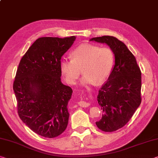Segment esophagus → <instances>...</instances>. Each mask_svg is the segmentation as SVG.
Masks as SVG:
<instances>
[{"instance_id": "34e87169", "label": "esophagus", "mask_w": 158, "mask_h": 158, "mask_svg": "<svg viewBox=\"0 0 158 158\" xmlns=\"http://www.w3.org/2000/svg\"><path fill=\"white\" fill-rule=\"evenodd\" d=\"M79 106H81V107H89L90 106V103L88 102H86V101H79L78 102Z\"/></svg>"}]
</instances>
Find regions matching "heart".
Returning <instances> with one entry per match:
<instances>
[{"instance_id":"b5f03b06","label":"heart","mask_w":158,"mask_h":158,"mask_svg":"<svg viewBox=\"0 0 158 158\" xmlns=\"http://www.w3.org/2000/svg\"><path fill=\"white\" fill-rule=\"evenodd\" d=\"M71 57L60 62L61 74L70 85L76 83L81 69L84 74L82 86L101 84L108 78L114 63V53L110 48L92 44L80 45L71 52Z\"/></svg>"}]
</instances>
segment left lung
<instances>
[{"mask_svg":"<svg viewBox=\"0 0 158 158\" xmlns=\"http://www.w3.org/2000/svg\"><path fill=\"white\" fill-rule=\"evenodd\" d=\"M90 41L106 44L114 56L113 69L97 97L103 114L96 122L99 129L112 132L127 124L141 104V72L134 55L117 38L103 36Z\"/></svg>","mask_w":158,"mask_h":158,"instance_id":"left-lung-1","label":"left lung"}]
</instances>
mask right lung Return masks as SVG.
<instances>
[{"label":"right lung","instance_id":"right-lung-1","mask_svg":"<svg viewBox=\"0 0 158 158\" xmlns=\"http://www.w3.org/2000/svg\"><path fill=\"white\" fill-rule=\"evenodd\" d=\"M76 39L41 37L19 62L13 90L19 118L40 136L55 138L66 129L72 89L61 81L60 62Z\"/></svg>","mask_w":158,"mask_h":158}]
</instances>
